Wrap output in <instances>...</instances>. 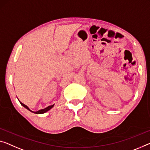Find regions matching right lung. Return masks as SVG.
Listing matches in <instances>:
<instances>
[{
	"label": "right lung",
	"instance_id": "right-lung-1",
	"mask_svg": "<svg viewBox=\"0 0 150 150\" xmlns=\"http://www.w3.org/2000/svg\"><path fill=\"white\" fill-rule=\"evenodd\" d=\"M20 102V101H19ZM20 103H21V105L22 106H23V107H25V108H26V109H27V110H30V111L31 112H34V113H35V114H43V113H45V112H46L47 111H48V110H50L52 109V108L54 107V105H50V106H48L47 107H46L45 109H41V110H38V111H36V112H33V111H32V110H31L29 109V108L27 107V105H25V104H23V103H22L21 102H20Z\"/></svg>",
	"mask_w": 150,
	"mask_h": 150
}]
</instances>
